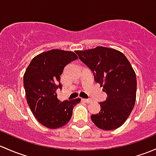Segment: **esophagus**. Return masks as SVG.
I'll use <instances>...</instances> for the list:
<instances>
[{
  "label": "esophagus",
  "mask_w": 156,
  "mask_h": 156,
  "mask_svg": "<svg viewBox=\"0 0 156 156\" xmlns=\"http://www.w3.org/2000/svg\"><path fill=\"white\" fill-rule=\"evenodd\" d=\"M82 101H84V102H86V103H88V104H89V103H91V102H92V100H91V99H82Z\"/></svg>",
  "instance_id": "obj_1"
}]
</instances>
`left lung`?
Returning a JSON list of instances; mask_svg holds the SVG:
<instances>
[{
    "instance_id": "obj_1",
    "label": "left lung",
    "mask_w": 156,
    "mask_h": 156,
    "mask_svg": "<svg viewBox=\"0 0 156 156\" xmlns=\"http://www.w3.org/2000/svg\"><path fill=\"white\" fill-rule=\"evenodd\" d=\"M75 53L90 69L95 81L103 87L102 90L108 95L105 101L99 103V114L91 115L93 122L106 131L120 127L135 104L137 79L131 63L122 52L106 47Z\"/></svg>"
}]
</instances>
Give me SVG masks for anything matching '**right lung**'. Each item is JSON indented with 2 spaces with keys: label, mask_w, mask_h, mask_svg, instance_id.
<instances>
[{
  "label": "right lung",
  "mask_w": 156,
  "mask_h": 156,
  "mask_svg": "<svg viewBox=\"0 0 156 156\" xmlns=\"http://www.w3.org/2000/svg\"><path fill=\"white\" fill-rule=\"evenodd\" d=\"M78 57L73 51L52 49L32 59L24 78L27 104L36 119L48 129L65 126L71 119L78 98L60 101L57 89H62L60 75L67 64Z\"/></svg>",
  "instance_id": "obj_1"
}]
</instances>
